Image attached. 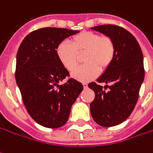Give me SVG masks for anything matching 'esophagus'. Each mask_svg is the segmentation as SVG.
<instances>
[{"instance_id": "34e87169", "label": "esophagus", "mask_w": 153, "mask_h": 153, "mask_svg": "<svg viewBox=\"0 0 153 153\" xmlns=\"http://www.w3.org/2000/svg\"><path fill=\"white\" fill-rule=\"evenodd\" d=\"M83 86H84V88H87L88 87V84L87 83H83Z\"/></svg>"}]
</instances>
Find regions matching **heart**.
Listing matches in <instances>:
<instances>
[{
	"label": "heart",
	"instance_id": "1",
	"mask_svg": "<svg viewBox=\"0 0 153 153\" xmlns=\"http://www.w3.org/2000/svg\"><path fill=\"white\" fill-rule=\"evenodd\" d=\"M59 62L68 71H73L79 62V55L85 53V64L72 74L77 80L88 82L98 76L111 66L116 54V46L113 38L107 35L83 32L71 38V43L63 41L56 49Z\"/></svg>",
	"mask_w": 153,
	"mask_h": 153
}]
</instances>
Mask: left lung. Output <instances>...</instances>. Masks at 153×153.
Returning <instances> with one entry per match:
<instances>
[{
    "label": "left lung",
    "mask_w": 153,
    "mask_h": 153,
    "mask_svg": "<svg viewBox=\"0 0 153 153\" xmlns=\"http://www.w3.org/2000/svg\"><path fill=\"white\" fill-rule=\"evenodd\" d=\"M115 41L116 54L111 66L99 78L98 83L88 86L95 97L90 103L94 120L105 127L115 126L126 120L133 111L139 97L145 70L140 45L131 33L116 25H100L92 27Z\"/></svg>",
    "instance_id": "obj_1"
}]
</instances>
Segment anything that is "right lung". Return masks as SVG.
<instances>
[{
    "mask_svg": "<svg viewBox=\"0 0 153 153\" xmlns=\"http://www.w3.org/2000/svg\"><path fill=\"white\" fill-rule=\"evenodd\" d=\"M78 33L58 27L37 29L25 37L17 51L15 76L22 101L31 117L44 127L63 126L84 89L72 78L59 85L69 73L59 62L57 47Z\"/></svg>",
    "mask_w": 153,
    "mask_h": 153,
    "instance_id": "add662e5",
    "label": "right lung"
}]
</instances>
